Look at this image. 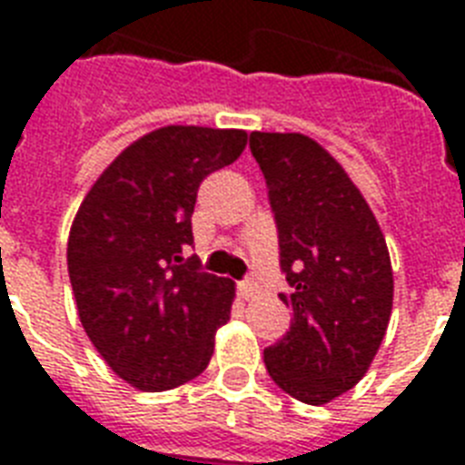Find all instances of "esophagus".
<instances>
[{
    "instance_id": "obj_1",
    "label": "esophagus",
    "mask_w": 465,
    "mask_h": 465,
    "mask_svg": "<svg viewBox=\"0 0 465 465\" xmlns=\"http://www.w3.org/2000/svg\"><path fill=\"white\" fill-rule=\"evenodd\" d=\"M258 294V284L253 280H246V282H239V297L241 299H253Z\"/></svg>"
}]
</instances>
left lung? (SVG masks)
<instances>
[{"label": "left lung", "mask_w": 465, "mask_h": 465, "mask_svg": "<svg viewBox=\"0 0 465 465\" xmlns=\"http://www.w3.org/2000/svg\"><path fill=\"white\" fill-rule=\"evenodd\" d=\"M280 233L292 325L265 350L272 381L325 405L360 383L386 335L393 270L374 212L345 168L299 133H251Z\"/></svg>", "instance_id": "obj_1"}]
</instances>
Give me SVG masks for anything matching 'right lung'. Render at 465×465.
Wrapping results in <instances>:
<instances>
[{"label": "right lung", "mask_w": 465, "mask_h": 465, "mask_svg": "<svg viewBox=\"0 0 465 465\" xmlns=\"http://www.w3.org/2000/svg\"><path fill=\"white\" fill-rule=\"evenodd\" d=\"M246 130L166 125L120 152L79 204L67 241L82 325L115 374L140 391L195 379L229 321L236 284L185 258L204 175L246 149Z\"/></svg>", "instance_id": "right-lung-1"}]
</instances>
